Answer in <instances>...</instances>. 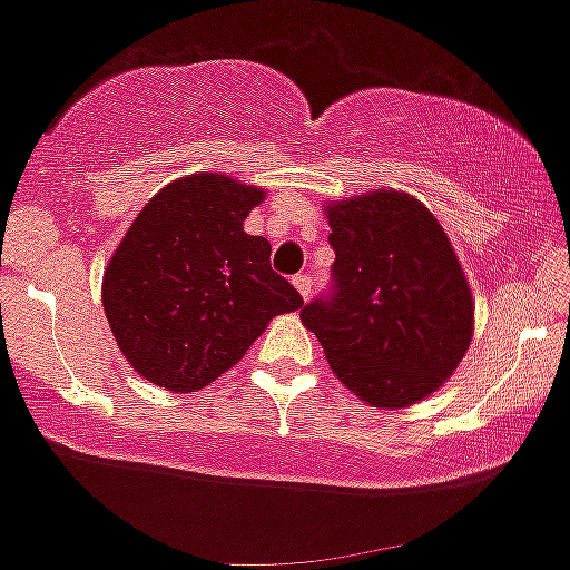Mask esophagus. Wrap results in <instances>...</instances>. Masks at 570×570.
Returning a JSON list of instances; mask_svg holds the SVG:
<instances>
[{
  "label": "esophagus",
  "mask_w": 570,
  "mask_h": 570,
  "mask_svg": "<svg viewBox=\"0 0 570 570\" xmlns=\"http://www.w3.org/2000/svg\"><path fill=\"white\" fill-rule=\"evenodd\" d=\"M292 284H295V289L299 292V297H303V299L311 297V289H314V281H311L308 275H295V281H292Z\"/></svg>",
  "instance_id": "obj_1"
}]
</instances>
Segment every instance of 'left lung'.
<instances>
[{"instance_id":"obj_1","label":"left lung","mask_w":570,"mask_h":570,"mask_svg":"<svg viewBox=\"0 0 570 570\" xmlns=\"http://www.w3.org/2000/svg\"><path fill=\"white\" fill-rule=\"evenodd\" d=\"M335 295L299 311L341 384L397 411L452 379L473 337V292L438 218L414 194L373 189L324 205Z\"/></svg>"}]
</instances>
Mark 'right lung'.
Returning <instances> with one entry per match:
<instances>
[{"instance_id":"add662e5","label":"right lung","mask_w":570,"mask_h":570,"mask_svg":"<svg viewBox=\"0 0 570 570\" xmlns=\"http://www.w3.org/2000/svg\"><path fill=\"white\" fill-rule=\"evenodd\" d=\"M265 189L194 173L146 203L102 275L124 360L170 392H197L237 365L273 316L303 297L271 271V243L243 222Z\"/></svg>"}]
</instances>
